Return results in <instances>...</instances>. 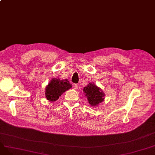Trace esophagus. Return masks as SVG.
<instances>
[{
  "mask_svg": "<svg viewBox=\"0 0 155 155\" xmlns=\"http://www.w3.org/2000/svg\"><path fill=\"white\" fill-rule=\"evenodd\" d=\"M73 87L75 89H78V85L77 84H73Z\"/></svg>",
  "mask_w": 155,
  "mask_h": 155,
  "instance_id": "1",
  "label": "esophagus"
}]
</instances>
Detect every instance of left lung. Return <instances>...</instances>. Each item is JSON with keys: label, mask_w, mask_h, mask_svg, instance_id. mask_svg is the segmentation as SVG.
Segmentation results:
<instances>
[{"label": "left lung", "mask_w": 155, "mask_h": 155, "mask_svg": "<svg viewBox=\"0 0 155 155\" xmlns=\"http://www.w3.org/2000/svg\"><path fill=\"white\" fill-rule=\"evenodd\" d=\"M83 91L89 104L93 107L99 105L104 101L105 94L100 87H97L93 82L88 84L84 87Z\"/></svg>", "instance_id": "8db88e82"}]
</instances>
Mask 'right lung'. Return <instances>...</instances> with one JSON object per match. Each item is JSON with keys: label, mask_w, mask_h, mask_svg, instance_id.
<instances>
[{"label": "right lung", "mask_w": 155, "mask_h": 155, "mask_svg": "<svg viewBox=\"0 0 155 155\" xmlns=\"http://www.w3.org/2000/svg\"><path fill=\"white\" fill-rule=\"evenodd\" d=\"M72 87L67 79L60 80L53 78L45 88V96L48 101L54 102L59 99L64 92Z\"/></svg>", "instance_id": "obj_1"}]
</instances>
